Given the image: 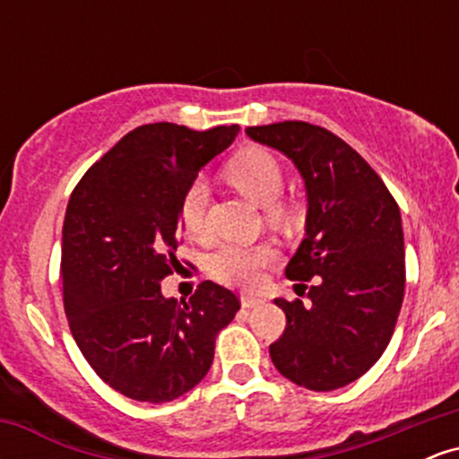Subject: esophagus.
<instances>
[{
  "instance_id": "1",
  "label": "esophagus",
  "mask_w": 459,
  "mask_h": 459,
  "mask_svg": "<svg viewBox=\"0 0 459 459\" xmlns=\"http://www.w3.org/2000/svg\"><path fill=\"white\" fill-rule=\"evenodd\" d=\"M265 302L263 298H255V296H241V307L244 308H256Z\"/></svg>"
}]
</instances>
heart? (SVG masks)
<instances>
[{
  "mask_svg": "<svg viewBox=\"0 0 459 459\" xmlns=\"http://www.w3.org/2000/svg\"><path fill=\"white\" fill-rule=\"evenodd\" d=\"M226 177L244 192L247 198L265 207L267 218L273 222H289L293 207L281 200L284 187V170L281 161L270 151L247 146L230 157L226 163ZM209 187L203 178H194L181 196V224L187 235H207ZM278 259V250L272 244H224L209 256V273L215 281L230 287H255L261 281V272Z\"/></svg>",
  "mask_w": 459,
  "mask_h": 459,
  "instance_id": "1",
  "label": "heart"
}]
</instances>
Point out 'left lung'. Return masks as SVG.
<instances>
[{
	"label": "left lung",
	"instance_id": "left-lung-1",
	"mask_svg": "<svg viewBox=\"0 0 459 459\" xmlns=\"http://www.w3.org/2000/svg\"><path fill=\"white\" fill-rule=\"evenodd\" d=\"M278 149L307 183V237L289 261V281H307L310 304L273 299L287 328L270 345L273 367L308 391H334L380 360L397 325L405 289L399 207L347 142L304 120L247 127Z\"/></svg>",
	"mask_w": 459,
	"mask_h": 459
}]
</instances>
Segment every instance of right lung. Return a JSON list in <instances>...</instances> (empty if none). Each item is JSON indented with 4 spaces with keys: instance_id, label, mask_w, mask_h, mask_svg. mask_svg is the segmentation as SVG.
Instances as JSON below:
<instances>
[{
    "instance_id": "right-lung-1",
    "label": "right lung",
    "mask_w": 459,
    "mask_h": 459,
    "mask_svg": "<svg viewBox=\"0 0 459 459\" xmlns=\"http://www.w3.org/2000/svg\"><path fill=\"white\" fill-rule=\"evenodd\" d=\"M237 125L194 131L152 123L129 131L73 189L62 226L60 281L73 339L125 397L163 403L192 391L239 298L212 281L187 302L161 296L181 263V196L235 140Z\"/></svg>"
}]
</instances>
